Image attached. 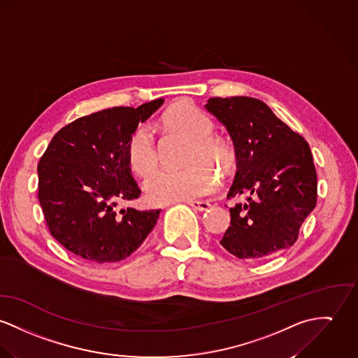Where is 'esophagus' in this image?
<instances>
[{
    "instance_id": "34e87169",
    "label": "esophagus",
    "mask_w": 358,
    "mask_h": 358,
    "mask_svg": "<svg viewBox=\"0 0 358 358\" xmlns=\"http://www.w3.org/2000/svg\"><path fill=\"white\" fill-rule=\"evenodd\" d=\"M191 207H193L194 210H199V211H206L211 207V204L208 201H200V200H188L187 201Z\"/></svg>"
}]
</instances>
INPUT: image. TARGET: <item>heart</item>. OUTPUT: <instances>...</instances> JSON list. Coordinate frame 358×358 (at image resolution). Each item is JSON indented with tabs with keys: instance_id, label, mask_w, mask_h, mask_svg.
<instances>
[{
	"instance_id": "obj_1",
	"label": "heart",
	"mask_w": 358,
	"mask_h": 358,
	"mask_svg": "<svg viewBox=\"0 0 358 358\" xmlns=\"http://www.w3.org/2000/svg\"><path fill=\"white\" fill-rule=\"evenodd\" d=\"M161 127L181 134L191 140L185 157L187 167L162 169L144 182L147 200L154 206L184 201L213 193L218 187V178L208 165L227 170L233 154L230 147L214 136L213 120L192 103H177L159 118ZM127 161L138 177H145L158 165V147L150 127L138 125L127 141Z\"/></svg>"
}]
</instances>
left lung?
Returning a JSON list of instances; mask_svg holds the SVG:
<instances>
[{
	"mask_svg": "<svg viewBox=\"0 0 358 358\" xmlns=\"http://www.w3.org/2000/svg\"><path fill=\"white\" fill-rule=\"evenodd\" d=\"M206 108L227 128L236 148L237 173L227 199L250 194L230 208L220 245L248 260L292 247L317 201L309 144L259 99L210 98Z\"/></svg>",
	"mask_w": 358,
	"mask_h": 358,
	"instance_id": "left-lung-1",
	"label": "left lung"
}]
</instances>
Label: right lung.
Listing matches in <instances>:
<instances>
[{
  "mask_svg": "<svg viewBox=\"0 0 358 358\" xmlns=\"http://www.w3.org/2000/svg\"><path fill=\"white\" fill-rule=\"evenodd\" d=\"M164 103L111 108L61 128L38 164V199L46 226L73 255L95 264L120 262L154 229L159 210L138 211L120 201L141 191L127 161L129 135Z\"/></svg>",
  "mask_w": 358,
  "mask_h": 358,
  "instance_id": "add662e5",
  "label": "right lung"
}]
</instances>
